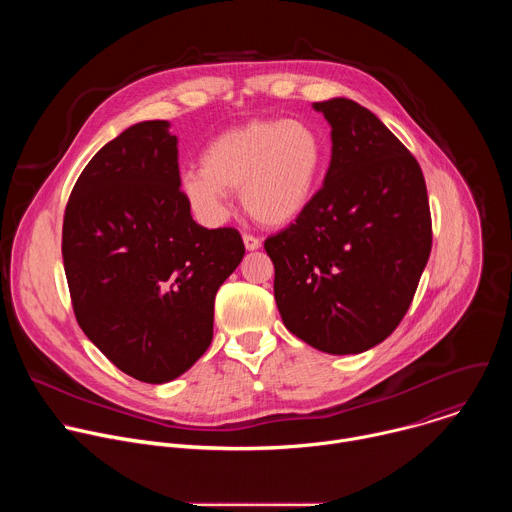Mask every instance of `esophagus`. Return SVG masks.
I'll return each instance as SVG.
<instances>
[{"mask_svg": "<svg viewBox=\"0 0 512 512\" xmlns=\"http://www.w3.org/2000/svg\"><path fill=\"white\" fill-rule=\"evenodd\" d=\"M243 243H245V249L247 251H257L261 247V241L253 235H243Z\"/></svg>", "mask_w": 512, "mask_h": 512, "instance_id": "1", "label": "esophagus"}]
</instances>
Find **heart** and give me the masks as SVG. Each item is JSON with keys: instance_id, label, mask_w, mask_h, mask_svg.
<instances>
[{"instance_id": "obj_1", "label": "heart", "mask_w": 512, "mask_h": 512, "mask_svg": "<svg viewBox=\"0 0 512 512\" xmlns=\"http://www.w3.org/2000/svg\"><path fill=\"white\" fill-rule=\"evenodd\" d=\"M326 150L306 121H251L214 137L200 156V170L180 178V190L204 223L229 214L227 192H241L245 210L265 227H285L314 200Z\"/></svg>"}]
</instances>
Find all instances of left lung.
<instances>
[{"mask_svg": "<svg viewBox=\"0 0 512 512\" xmlns=\"http://www.w3.org/2000/svg\"><path fill=\"white\" fill-rule=\"evenodd\" d=\"M332 127L324 184L294 225L265 241L285 328L328 354L381 344L411 306L431 251L417 160L350 99L314 103Z\"/></svg>", "mask_w": 512, "mask_h": 512, "instance_id": "1", "label": "left lung"}]
</instances>
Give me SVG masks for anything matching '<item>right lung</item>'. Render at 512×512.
<instances>
[{"mask_svg":"<svg viewBox=\"0 0 512 512\" xmlns=\"http://www.w3.org/2000/svg\"><path fill=\"white\" fill-rule=\"evenodd\" d=\"M243 255L235 229L194 223L168 121L105 143L66 204L62 259L77 322L143 383L174 381L206 352L214 296Z\"/></svg>","mask_w":512,"mask_h":512,"instance_id":"obj_1","label":"right lung"}]
</instances>
